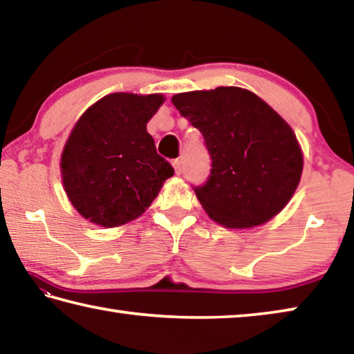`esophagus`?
I'll return each instance as SVG.
<instances>
[{"label": "esophagus", "instance_id": "34e87169", "mask_svg": "<svg viewBox=\"0 0 354 354\" xmlns=\"http://www.w3.org/2000/svg\"><path fill=\"white\" fill-rule=\"evenodd\" d=\"M173 167H175L176 175H179V173L183 171V160L181 159H175V160H173Z\"/></svg>", "mask_w": 354, "mask_h": 354}]
</instances>
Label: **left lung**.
<instances>
[{"instance_id":"obj_1","label":"left lung","mask_w":354,"mask_h":354,"mask_svg":"<svg viewBox=\"0 0 354 354\" xmlns=\"http://www.w3.org/2000/svg\"><path fill=\"white\" fill-rule=\"evenodd\" d=\"M183 117L200 129L211 175L194 187L209 217L253 227L281 212L298 187L303 154L292 128L266 101L241 87L178 93Z\"/></svg>"}]
</instances>
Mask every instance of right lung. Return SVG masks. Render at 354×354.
<instances>
[{"label": "right lung", "instance_id": "right-lung-1", "mask_svg": "<svg viewBox=\"0 0 354 354\" xmlns=\"http://www.w3.org/2000/svg\"><path fill=\"white\" fill-rule=\"evenodd\" d=\"M164 100L159 93H111L77 120L64 147L61 171L68 200L84 218L104 227L128 223L173 176V167L147 133Z\"/></svg>", "mask_w": 354, "mask_h": 354}]
</instances>
